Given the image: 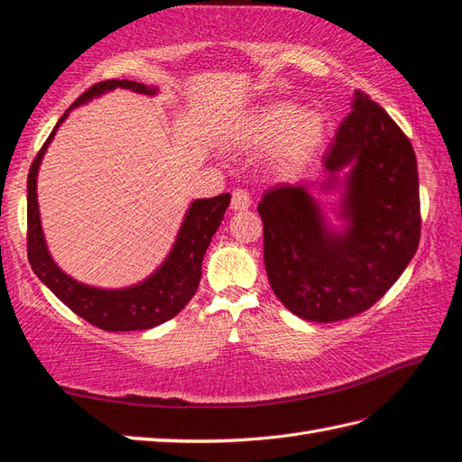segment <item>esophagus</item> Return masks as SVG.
<instances>
[{
  "label": "esophagus",
  "mask_w": 462,
  "mask_h": 462,
  "mask_svg": "<svg viewBox=\"0 0 462 462\" xmlns=\"http://www.w3.org/2000/svg\"><path fill=\"white\" fill-rule=\"evenodd\" d=\"M251 208V193L243 188H237L233 191V198H231V209L235 211H245Z\"/></svg>",
  "instance_id": "1"
}]
</instances>
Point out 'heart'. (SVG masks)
<instances>
[{
    "instance_id": "1",
    "label": "heart",
    "mask_w": 462,
    "mask_h": 462,
    "mask_svg": "<svg viewBox=\"0 0 462 462\" xmlns=\"http://www.w3.org/2000/svg\"><path fill=\"white\" fill-rule=\"evenodd\" d=\"M324 138L322 118L302 112L289 102L264 106L249 122L247 140L254 146L276 144L281 170L294 171L312 158Z\"/></svg>"
}]
</instances>
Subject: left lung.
Wrapping results in <instances>:
<instances>
[{"label":"left lung","mask_w":462,"mask_h":462,"mask_svg":"<svg viewBox=\"0 0 462 462\" xmlns=\"http://www.w3.org/2000/svg\"><path fill=\"white\" fill-rule=\"evenodd\" d=\"M322 162L332 180L350 168L344 233L326 227L309 186H274L257 209L276 299L304 320L337 322L372 309L402 276L421 237V201L411 142L360 88Z\"/></svg>","instance_id":"obj_1"}]
</instances>
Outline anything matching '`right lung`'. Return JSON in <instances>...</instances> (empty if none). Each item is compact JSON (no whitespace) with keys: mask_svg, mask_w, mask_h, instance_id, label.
Instances as JSON below:
<instances>
[{"mask_svg":"<svg viewBox=\"0 0 462 462\" xmlns=\"http://www.w3.org/2000/svg\"><path fill=\"white\" fill-rule=\"evenodd\" d=\"M112 88H128L142 95H156V88H150L134 80H100L85 90L69 110L83 105L92 97ZM69 110L59 118L57 126L51 132L47 142L31 163L27 176V259L31 269L45 282L57 299L67 304L70 310L85 318L92 326L106 332H130V330H148L158 324L171 320L191 296L196 294L201 281V261L208 251L211 237L219 229L225 209L231 201L229 193H221L217 198L198 199L183 219L178 239L173 243L170 257L150 279L130 289L105 291L95 286L80 284L70 279L51 259L47 251L43 229H41L39 205H37V171L41 158L53 140L57 128L69 115Z\"/></svg>","mask_w":462,"mask_h":462,"instance_id":"obj_1","label":"right lung"}]
</instances>
